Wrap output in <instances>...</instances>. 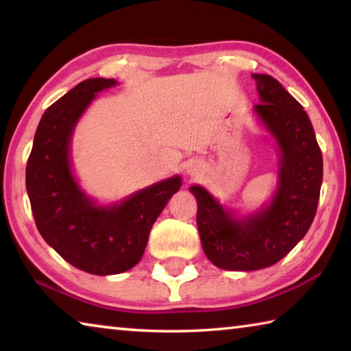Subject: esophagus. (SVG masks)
Masks as SVG:
<instances>
[{"instance_id": "34e87169", "label": "esophagus", "mask_w": 351, "mask_h": 351, "mask_svg": "<svg viewBox=\"0 0 351 351\" xmlns=\"http://www.w3.org/2000/svg\"><path fill=\"white\" fill-rule=\"evenodd\" d=\"M187 173L192 176V178H195V176H198V170L195 169V167H190L189 170H187Z\"/></svg>"}]
</instances>
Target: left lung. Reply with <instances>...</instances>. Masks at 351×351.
<instances>
[{"label": "left lung", "mask_w": 351, "mask_h": 351, "mask_svg": "<svg viewBox=\"0 0 351 351\" xmlns=\"http://www.w3.org/2000/svg\"><path fill=\"white\" fill-rule=\"evenodd\" d=\"M252 77L260 96L254 112L280 150L271 203L235 218L204 187L189 189L198 203L197 224L206 257L228 271H257L282 260L310 229L322 186V152L305 110L274 77Z\"/></svg>", "instance_id": "1"}]
</instances>
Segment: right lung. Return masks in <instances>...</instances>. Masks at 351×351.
<instances>
[{
	"label": "right lung",
	"mask_w": 351,
	"mask_h": 351,
	"mask_svg": "<svg viewBox=\"0 0 351 351\" xmlns=\"http://www.w3.org/2000/svg\"><path fill=\"white\" fill-rule=\"evenodd\" d=\"M114 79L80 82L41 116L26 167V190L38 232L57 254L90 274H121L139 263L148 234L181 176L139 190L121 203L97 206L71 170L73 132L97 93Z\"/></svg>",
	"instance_id": "right-lung-1"
}]
</instances>
